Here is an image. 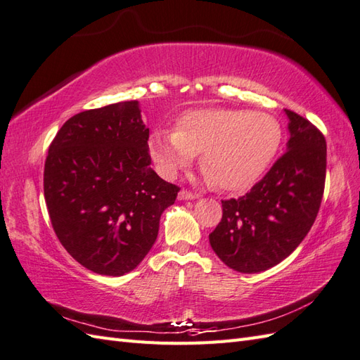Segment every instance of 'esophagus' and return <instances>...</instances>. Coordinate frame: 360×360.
<instances>
[{"label": "esophagus", "instance_id": "obj_1", "mask_svg": "<svg viewBox=\"0 0 360 360\" xmlns=\"http://www.w3.org/2000/svg\"><path fill=\"white\" fill-rule=\"evenodd\" d=\"M195 198H196V195L190 193V191H187V190H181L179 193H178V199L179 200H191V199H195Z\"/></svg>", "mask_w": 360, "mask_h": 360}]
</instances>
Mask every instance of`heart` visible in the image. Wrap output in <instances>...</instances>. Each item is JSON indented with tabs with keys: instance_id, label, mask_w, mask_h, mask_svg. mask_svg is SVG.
I'll list each match as a JSON object with an SVG mask.
<instances>
[{
	"instance_id": "b5f03b06",
	"label": "heart",
	"mask_w": 360,
	"mask_h": 360,
	"mask_svg": "<svg viewBox=\"0 0 360 360\" xmlns=\"http://www.w3.org/2000/svg\"><path fill=\"white\" fill-rule=\"evenodd\" d=\"M281 124L245 108H198L184 113L176 129H158L148 148L162 176L173 178L200 153L207 181L225 191L252 187L278 153Z\"/></svg>"
}]
</instances>
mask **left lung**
<instances>
[{"label": "left lung", "mask_w": 360, "mask_h": 360, "mask_svg": "<svg viewBox=\"0 0 360 360\" xmlns=\"http://www.w3.org/2000/svg\"><path fill=\"white\" fill-rule=\"evenodd\" d=\"M288 118L287 153L239 199L222 200V219L208 239L221 261L239 273H259L295 252L319 212L327 142L302 116Z\"/></svg>", "instance_id": "obj_1"}]
</instances>
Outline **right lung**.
<instances>
[{
    "instance_id": "obj_1",
    "label": "right lung",
    "mask_w": 360,
    "mask_h": 360,
    "mask_svg": "<svg viewBox=\"0 0 360 360\" xmlns=\"http://www.w3.org/2000/svg\"><path fill=\"white\" fill-rule=\"evenodd\" d=\"M138 101L86 110L49 147L44 198L58 239L75 261L104 276L135 270L153 247L179 187L150 167Z\"/></svg>"
}]
</instances>
